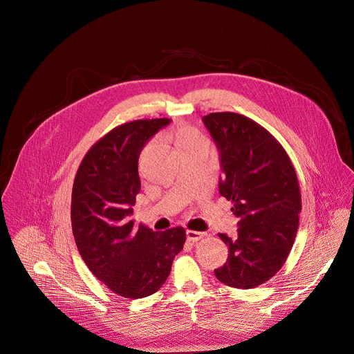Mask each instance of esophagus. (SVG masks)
<instances>
[{
  "mask_svg": "<svg viewBox=\"0 0 354 354\" xmlns=\"http://www.w3.org/2000/svg\"><path fill=\"white\" fill-rule=\"evenodd\" d=\"M206 234L205 232H198V231H186V238L189 242H197L200 241L201 238H205Z\"/></svg>",
  "mask_w": 354,
  "mask_h": 354,
  "instance_id": "34e87169",
  "label": "esophagus"
}]
</instances>
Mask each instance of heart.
Here are the masks:
<instances>
[{
	"label": "heart",
	"mask_w": 354,
	"mask_h": 354,
	"mask_svg": "<svg viewBox=\"0 0 354 354\" xmlns=\"http://www.w3.org/2000/svg\"><path fill=\"white\" fill-rule=\"evenodd\" d=\"M171 140L176 144V147L179 148V151L182 154L189 153V151H194L198 148H209V141L206 140V137L201 134L198 130L189 127V126H178L175 127L171 134H169ZM153 147V142H149L141 153V158L140 161L142 162L148 154L149 148Z\"/></svg>",
	"instance_id": "1"
}]
</instances>
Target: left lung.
<instances>
[{"label":"left lung","mask_w":354,"mask_h":354,"mask_svg":"<svg viewBox=\"0 0 354 354\" xmlns=\"http://www.w3.org/2000/svg\"><path fill=\"white\" fill-rule=\"evenodd\" d=\"M220 151L218 190L239 218L236 236H218L228 259L216 277L235 288H254L273 277L292 248L301 192L295 169L281 144L261 124L232 113L203 116Z\"/></svg>","instance_id":"8db88e82"}]
</instances>
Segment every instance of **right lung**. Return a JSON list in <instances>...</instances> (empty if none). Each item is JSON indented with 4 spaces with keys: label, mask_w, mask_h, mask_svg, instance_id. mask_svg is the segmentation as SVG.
<instances>
[{
    "label": "right lung",
    "mask_w": 354,
    "mask_h": 354,
    "mask_svg": "<svg viewBox=\"0 0 354 354\" xmlns=\"http://www.w3.org/2000/svg\"><path fill=\"white\" fill-rule=\"evenodd\" d=\"M171 119L115 127L85 154L73 185L71 225L81 258L108 288L126 298L158 291L183 249L185 228L156 232L131 220L141 182L142 147Z\"/></svg>",
    "instance_id": "1"
}]
</instances>
